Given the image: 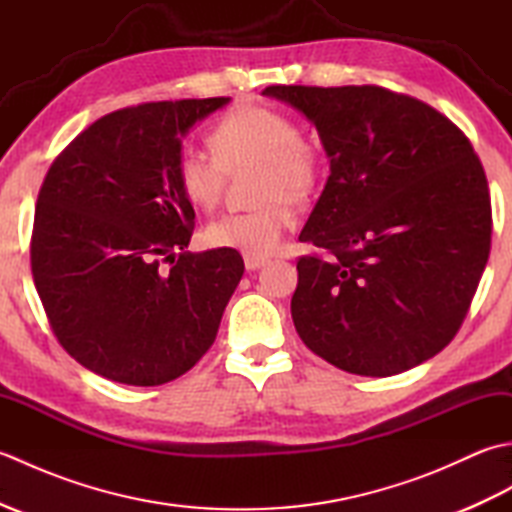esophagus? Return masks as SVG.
<instances>
[{
    "label": "esophagus",
    "mask_w": 512,
    "mask_h": 512,
    "mask_svg": "<svg viewBox=\"0 0 512 512\" xmlns=\"http://www.w3.org/2000/svg\"><path fill=\"white\" fill-rule=\"evenodd\" d=\"M268 262L266 257H255V255H244V266H246V270H257V268H262L264 264Z\"/></svg>",
    "instance_id": "34e87169"
}]
</instances>
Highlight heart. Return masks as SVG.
<instances>
[{"label":"heart","mask_w":512,"mask_h":512,"mask_svg":"<svg viewBox=\"0 0 512 512\" xmlns=\"http://www.w3.org/2000/svg\"><path fill=\"white\" fill-rule=\"evenodd\" d=\"M213 156L184 147L173 167L180 193L198 209H213L226 173L259 167L257 211L226 213L204 231L206 244L266 257L279 250L295 224L292 202H306L321 178L319 147L299 132L284 112L264 105H239L209 132Z\"/></svg>","instance_id":"1"}]
</instances>
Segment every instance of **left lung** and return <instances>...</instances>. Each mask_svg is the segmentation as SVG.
Wrapping results in <instances>:
<instances>
[{
	"instance_id": "8db88e82",
	"label": "left lung",
	"mask_w": 512,
	"mask_h": 512,
	"mask_svg": "<svg viewBox=\"0 0 512 512\" xmlns=\"http://www.w3.org/2000/svg\"><path fill=\"white\" fill-rule=\"evenodd\" d=\"M317 127L330 176L301 242L292 321L343 372L394 376L458 334L491 253L480 158L431 105L378 85H270Z\"/></svg>"
}]
</instances>
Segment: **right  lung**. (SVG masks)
I'll return each instance as SVG.
<instances>
[{
  "label": "right lung",
  "instance_id": "add662e5",
  "mask_svg": "<svg viewBox=\"0 0 512 512\" xmlns=\"http://www.w3.org/2000/svg\"><path fill=\"white\" fill-rule=\"evenodd\" d=\"M231 99L125 107L54 158L37 198L32 279L61 347L123 385L176 380L213 345L244 275L233 248L189 253L182 136Z\"/></svg>",
  "mask_w": 512,
  "mask_h": 512
}]
</instances>
